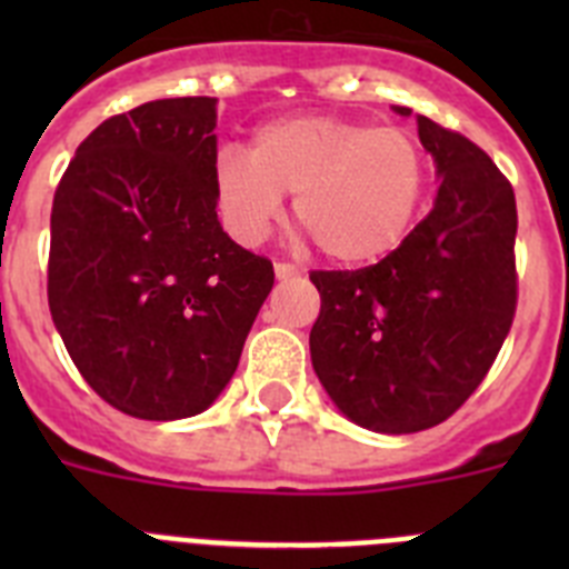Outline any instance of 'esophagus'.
I'll use <instances>...</instances> for the list:
<instances>
[{"label":"esophagus","instance_id":"esophagus-1","mask_svg":"<svg viewBox=\"0 0 569 569\" xmlns=\"http://www.w3.org/2000/svg\"><path fill=\"white\" fill-rule=\"evenodd\" d=\"M273 270H276V279H296V276H299V268H293V264H288V261H276L273 264Z\"/></svg>","mask_w":569,"mask_h":569}]
</instances>
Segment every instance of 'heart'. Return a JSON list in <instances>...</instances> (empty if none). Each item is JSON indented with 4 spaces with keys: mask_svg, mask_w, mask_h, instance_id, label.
<instances>
[{
    "mask_svg": "<svg viewBox=\"0 0 569 569\" xmlns=\"http://www.w3.org/2000/svg\"><path fill=\"white\" fill-rule=\"evenodd\" d=\"M284 193L293 219L339 264H370L399 248L427 193V156L405 128H373L333 113L261 124L250 156L219 150L213 196L224 228L259 244L279 222Z\"/></svg>",
    "mask_w": 569,
    "mask_h": 569,
    "instance_id": "b5f03b06",
    "label": "heart"
}]
</instances>
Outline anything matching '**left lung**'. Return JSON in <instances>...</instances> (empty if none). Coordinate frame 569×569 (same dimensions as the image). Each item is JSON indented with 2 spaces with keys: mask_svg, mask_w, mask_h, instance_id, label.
Segmentation results:
<instances>
[{
  "mask_svg": "<svg viewBox=\"0 0 569 569\" xmlns=\"http://www.w3.org/2000/svg\"><path fill=\"white\" fill-rule=\"evenodd\" d=\"M416 122L441 179L433 210L379 264L310 273L316 376L347 419L390 436L441 425L470 399L519 299L510 182L467 136Z\"/></svg>",
  "mask_w": 569,
  "mask_h": 569,
  "instance_id": "8db88e82",
  "label": "left lung"
}]
</instances>
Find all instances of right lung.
<instances>
[{"label": "right lung", "instance_id": "obj_1", "mask_svg": "<svg viewBox=\"0 0 569 569\" xmlns=\"http://www.w3.org/2000/svg\"><path fill=\"white\" fill-rule=\"evenodd\" d=\"M213 128L210 97L110 116L53 196L50 316L82 379L133 419L208 410L273 288V264L219 224Z\"/></svg>", "mask_w": 569, "mask_h": 569}]
</instances>
